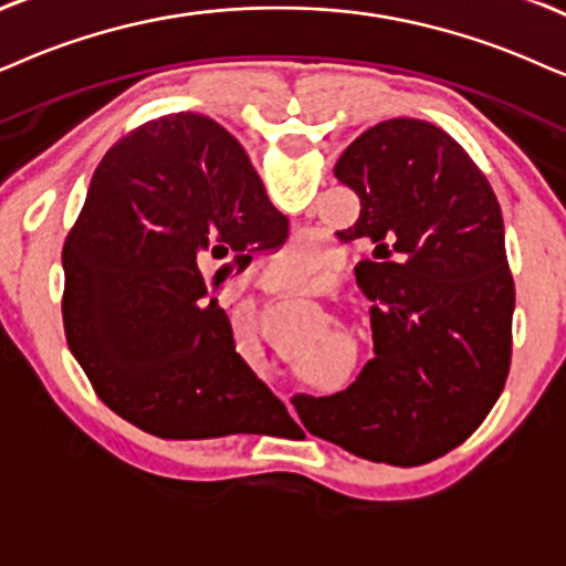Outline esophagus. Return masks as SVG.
Here are the masks:
<instances>
[{"instance_id":"34e87169","label":"esophagus","mask_w":566,"mask_h":566,"mask_svg":"<svg viewBox=\"0 0 566 566\" xmlns=\"http://www.w3.org/2000/svg\"><path fill=\"white\" fill-rule=\"evenodd\" d=\"M259 282H261V287H263V290H271V292H279V290H282V287H279V279H276L274 274H269V271H266V274H261Z\"/></svg>"}]
</instances>
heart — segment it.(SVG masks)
Segmentation results:
<instances>
[{
    "label": "heart",
    "mask_w": 566,
    "mask_h": 566,
    "mask_svg": "<svg viewBox=\"0 0 566 566\" xmlns=\"http://www.w3.org/2000/svg\"><path fill=\"white\" fill-rule=\"evenodd\" d=\"M279 261L284 263V279L295 287H311L321 274V255L313 248L307 245H292L279 253Z\"/></svg>",
    "instance_id": "heart-1"
}]
</instances>
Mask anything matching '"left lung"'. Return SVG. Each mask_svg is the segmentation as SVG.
<instances>
[{
    "label": "left lung",
    "mask_w": 566,
    "mask_h": 566,
    "mask_svg": "<svg viewBox=\"0 0 566 566\" xmlns=\"http://www.w3.org/2000/svg\"><path fill=\"white\" fill-rule=\"evenodd\" d=\"M334 175L360 198L339 238L374 253L357 284L374 303L376 357L339 395H300V423L370 462L439 460L483 423L510 376L502 209L468 151L426 119L370 127Z\"/></svg>",
    "instance_id": "left-lung-1"
}]
</instances>
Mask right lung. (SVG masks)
<instances>
[{
  "instance_id": "right-lung-1",
  "label": "right lung",
  "mask_w": 566,
  "mask_h": 566,
  "mask_svg": "<svg viewBox=\"0 0 566 566\" xmlns=\"http://www.w3.org/2000/svg\"><path fill=\"white\" fill-rule=\"evenodd\" d=\"M284 224L240 143L203 114L151 119L104 154L64 240L62 318L112 412L175 441L295 426L209 292Z\"/></svg>"
}]
</instances>
